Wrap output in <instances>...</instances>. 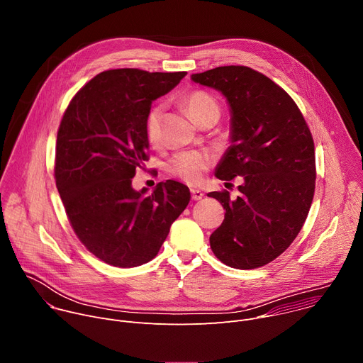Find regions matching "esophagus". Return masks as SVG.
<instances>
[{"mask_svg": "<svg viewBox=\"0 0 363 363\" xmlns=\"http://www.w3.org/2000/svg\"><path fill=\"white\" fill-rule=\"evenodd\" d=\"M191 195H192V199L194 201H198V199H201L202 196H203V192L202 191H199V189H191Z\"/></svg>", "mask_w": 363, "mask_h": 363, "instance_id": "esophagus-1", "label": "esophagus"}]
</instances>
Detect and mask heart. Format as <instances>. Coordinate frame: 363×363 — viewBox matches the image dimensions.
Listing matches in <instances>:
<instances>
[{"label":"heart","instance_id":"1","mask_svg":"<svg viewBox=\"0 0 363 363\" xmlns=\"http://www.w3.org/2000/svg\"><path fill=\"white\" fill-rule=\"evenodd\" d=\"M184 105L189 116L199 123L205 116L210 113L220 115V106L217 100L206 91L194 90L185 94ZM161 118H162V105L152 106L145 118V135L150 145H157L161 140ZM210 157L202 152H181L168 162V171L189 182L196 184L201 181L203 172L210 167Z\"/></svg>","mask_w":363,"mask_h":363}]
</instances>
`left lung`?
<instances>
[{
  "mask_svg": "<svg viewBox=\"0 0 363 363\" xmlns=\"http://www.w3.org/2000/svg\"><path fill=\"white\" fill-rule=\"evenodd\" d=\"M191 79L221 91L231 112V145L216 177H242L240 195L211 192L225 210L210 244L233 269L266 266L300 233L315 195L316 160L310 129L294 100L245 66H223Z\"/></svg>",
  "mask_w": 363,
  "mask_h": 363,
  "instance_id": "1",
  "label": "left lung"
}]
</instances>
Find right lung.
I'll return each instance as SVG.
<instances>
[{
    "label": "right lung",
    "mask_w": 363,
    "mask_h": 363,
    "mask_svg": "<svg viewBox=\"0 0 363 363\" xmlns=\"http://www.w3.org/2000/svg\"><path fill=\"white\" fill-rule=\"evenodd\" d=\"M185 74L101 72L74 94L60 122L55 178L67 218L83 245L111 266L150 262L189 202L188 186L172 179L150 194L132 188L149 160L146 113Z\"/></svg>",
    "instance_id": "right-lung-1"
}]
</instances>
